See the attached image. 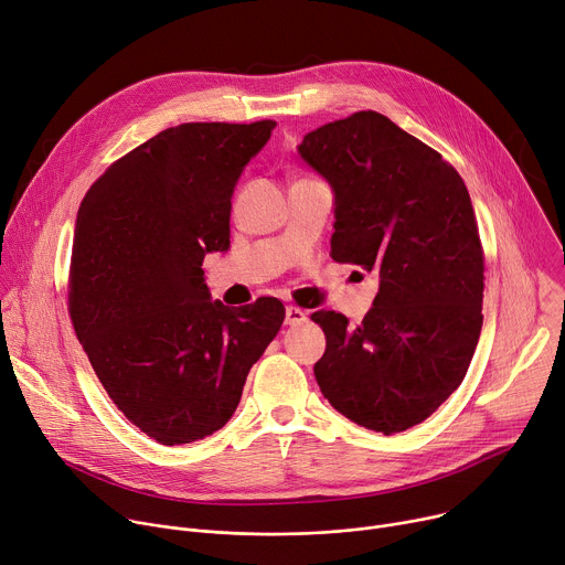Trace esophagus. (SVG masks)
Returning a JSON list of instances; mask_svg holds the SVG:
<instances>
[{
  "label": "esophagus",
  "instance_id": "34e87169",
  "mask_svg": "<svg viewBox=\"0 0 565 565\" xmlns=\"http://www.w3.org/2000/svg\"><path fill=\"white\" fill-rule=\"evenodd\" d=\"M306 319H308L306 310H300L296 306H287V310H285V323L287 326H298V323H302Z\"/></svg>",
  "mask_w": 565,
  "mask_h": 565
}]
</instances>
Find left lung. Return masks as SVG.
<instances>
[{"mask_svg":"<svg viewBox=\"0 0 565 565\" xmlns=\"http://www.w3.org/2000/svg\"><path fill=\"white\" fill-rule=\"evenodd\" d=\"M298 153L334 190L332 259L380 274L358 328L312 315L326 332L321 394L366 429L405 431L461 384L482 332L484 250L468 190L439 151L375 110L317 128Z\"/></svg>","mask_w":565,"mask_h":565,"instance_id":"obj_1","label":"left lung"}]
</instances>
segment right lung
Returning <instances> with one entry per match:
<instances>
[{
    "label": "right lung",
    "mask_w": 565,
    "mask_h": 565,
    "mask_svg": "<svg viewBox=\"0 0 565 565\" xmlns=\"http://www.w3.org/2000/svg\"><path fill=\"white\" fill-rule=\"evenodd\" d=\"M274 119L171 126L85 192L67 308L117 409L162 446L199 441L235 414L250 366L285 321L278 298L210 300L203 257L231 246V196Z\"/></svg>",
    "instance_id": "add662e5"
}]
</instances>
